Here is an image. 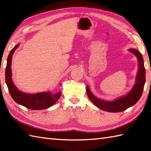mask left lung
I'll list each match as a JSON object with an SVG mask.
<instances>
[{
  "instance_id": "left-lung-1",
  "label": "left lung",
  "mask_w": 151,
  "mask_h": 151,
  "mask_svg": "<svg viewBox=\"0 0 151 151\" xmlns=\"http://www.w3.org/2000/svg\"><path fill=\"white\" fill-rule=\"evenodd\" d=\"M129 52L134 54L138 61L139 69L137 74L136 83L132 90L126 96L120 97L114 101H106L97 98L92 94L88 86H86V93L93 105L99 109L109 112H119L133 106L138 101L142 95L145 83V69L143 59L141 53L135 49H129Z\"/></svg>"
}]
</instances>
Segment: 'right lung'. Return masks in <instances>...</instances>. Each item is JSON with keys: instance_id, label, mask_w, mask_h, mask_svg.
Masks as SVG:
<instances>
[{"instance_id": "add662e5", "label": "right lung", "mask_w": 151, "mask_h": 151, "mask_svg": "<svg viewBox=\"0 0 151 151\" xmlns=\"http://www.w3.org/2000/svg\"><path fill=\"white\" fill-rule=\"evenodd\" d=\"M19 44L17 45L9 52L7 59L5 78L6 83L8 88L9 92L13 99L17 103L32 110H42L49 108L58 101L61 96V92L53 94L50 92H40L37 93H27L19 90L13 84L12 76V55L15 50L19 47Z\"/></svg>"}]
</instances>
